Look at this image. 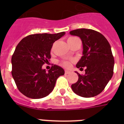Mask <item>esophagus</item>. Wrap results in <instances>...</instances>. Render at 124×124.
<instances>
[{
	"label": "esophagus",
	"instance_id": "esophagus-1",
	"mask_svg": "<svg viewBox=\"0 0 124 124\" xmlns=\"http://www.w3.org/2000/svg\"><path fill=\"white\" fill-rule=\"evenodd\" d=\"M70 73V71H68V70H65V74H66V75H67V74H69Z\"/></svg>",
	"mask_w": 124,
	"mask_h": 124
}]
</instances>
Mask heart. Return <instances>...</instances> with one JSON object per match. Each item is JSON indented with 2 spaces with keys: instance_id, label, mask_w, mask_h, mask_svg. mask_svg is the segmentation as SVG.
<instances>
[{
  "instance_id": "b5f03b06",
  "label": "heart",
  "mask_w": 124,
  "mask_h": 124,
  "mask_svg": "<svg viewBox=\"0 0 124 124\" xmlns=\"http://www.w3.org/2000/svg\"><path fill=\"white\" fill-rule=\"evenodd\" d=\"M74 39H75V37H70L68 39V42H70L71 40H72ZM72 60H64V61H62L61 62V65L62 66H64L65 68H69L71 65V62Z\"/></svg>"
}]
</instances>
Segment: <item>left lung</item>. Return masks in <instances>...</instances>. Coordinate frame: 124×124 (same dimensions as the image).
Returning <instances> with one entry per match:
<instances>
[{"label": "left lung", "mask_w": 124, "mask_h": 124, "mask_svg": "<svg viewBox=\"0 0 124 124\" xmlns=\"http://www.w3.org/2000/svg\"><path fill=\"white\" fill-rule=\"evenodd\" d=\"M70 35L79 37L83 46V56L76 66L85 68V75L78 76V81L71 85L73 92L85 98L93 97L104 90L113 75L115 61L108 40L99 32L90 29H77Z\"/></svg>", "instance_id": "8db88e82"}]
</instances>
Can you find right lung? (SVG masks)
Instances as JSON below:
<instances>
[{"mask_svg":"<svg viewBox=\"0 0 124 124\" xmlns=\"http://www.w3.org/2000/svg\"><path fill=\"white\" fill-rule=\"evenodd\" d=\"M65 33L30 35L16 46L11 58V74L17 88L24 95L33 99L47 96L53 90L57 78L64 75V70L56 65L48 72L42 67L51 58L53 43Z\"/></svg>","mask_w":124,"mask_h":124,"instance_id":"right-lung-1","label":"right lung"}]
</instances>
